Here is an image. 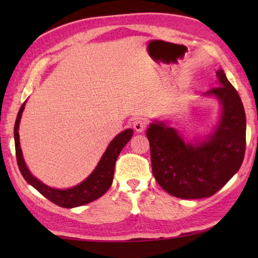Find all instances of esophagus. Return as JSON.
I'll return each instance as SVG.
<instances>
[{"mask_svg": "<svg viewBox=\"0 0 258 258\" xmlns=\"http://www.w3.org/2000/svg\"><path fill=\"white\" fill-rule=\"evenodd\" d=\"M133 128L137 131L138 133L143 132V131L146 130V121L145 120H141V119L135 120L134 123H133Z\"/></svg>", "mask_w": 258, "mask_h": 258, "instance_id": "34e87169", "label": "esophagus"}]
</instances>
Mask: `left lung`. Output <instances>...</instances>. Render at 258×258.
I'll list each match as a JSON object with an SVG mask.
<instances>
[{
    "mask_svg": "<svg viewBox=\"0 0 258 258\" xmlns=\"http://www.w3.org/2000/svg\"><path fill=\"white\" fill-rule=\"evenodd\" d=\"M217 87L204 97L221 104L220 120L203 140L185 142L165 121L155 120L147 130L152 174L163 189L182 199L207 198L222 189L242 164L246 150V113L237 90L223 69L216 72Z\"/></svg>",
    "mask_w": 258,
    "mask_h": 258,
    "instance_id": "8db88e82",
    "label": "left lung"
}]
</instances>
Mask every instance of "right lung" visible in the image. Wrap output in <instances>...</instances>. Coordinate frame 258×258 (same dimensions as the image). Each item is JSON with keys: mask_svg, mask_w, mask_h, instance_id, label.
I'll use <instances>...</instances> for the list:
<instances>
[{"mask_svg": "<svg viewBox=\"0 0 258 258\" xmlns=\"http://www.w3.org/2000/svg\"><path fill=\"white\" fill-rule=\"evenodd\" d=\"M26 102L20 107L17 119L15 123V146H16V157L17 163H18L21 175L24 176L26 182L34 186L41 195L44 196L55 205L64 208H74L78 206H83L91 202H94L103 196L111 186L113 180V171H115V164L118 158L120 151L126 146L133 135V130L127 128L116 135L111 142L109 143L106 151L103 152L101 159L93 169V172L87 176L84 181L81 182L69 189H54L49 185L44 184L38 178L35 177L26 166V163L23 157V151L20 148L19 141V123L21 119V115L25 109Z\"/></svg>", "mask_w": 258, "mask_h": 258, "instance_id": "1", "label": "right lung"}]
</instances>
